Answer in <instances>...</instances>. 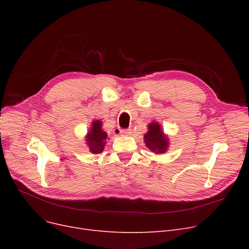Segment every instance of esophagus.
<instances>
[{
    "instance_id": "34e87169",
    "label": "esophagus",
    "mask_w": 249,
    "mask_h": 249,
    "mask_svg": "<svg viewBox=\"0 0 249 249\" xmlns=\"http://www.w3.org/2000/svg\"><path fill=\"white\" fill-rule=\"evenodd\" d=\"M120 134L121 135H129L130 133H131V130L130 129H120Z\"/></svg>"
}]
</instances>
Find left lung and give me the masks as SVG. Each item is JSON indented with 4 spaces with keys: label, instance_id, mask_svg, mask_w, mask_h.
I'll use <instances>...</instances> for the list:
<instances>
[{
    "label": "left lung",
    "instance_id": "obj_1",
    "mask_svg": "<svg viewBox=\"0 0 249 249\" xmlns=\"http://www.w3.org/2000/svg\"><path fill=\"white\" fill-rule=\"evenodd\" d=\"M148 129V132L144 135L146 146L154 153H163L167 149L168 140L163 135L160 124L150 123Z\"/></svg>",
    "mask_w": 249,
    "mask_h": 249
}]
</instances>
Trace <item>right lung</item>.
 I'll return each instance as SVG.
<instances>
[{
	"mask_svg": "<svg viewBox=\"0 0 249 249\" xmlns=\"http://www.w3.org/2000/svg\"><path fill=\"white\" fill-rule=\"evenodd\" d=\"M107 133L102 129V122L96 120L93 122V126L89 130V133L87 137V144L89 147L91 153H100L104 150V146L106 144Z\"/></svg>",
	"mask_w": 249,
	"mask_h": 249,
	"instance_id": "1",
	"label": "right lung"
}]
</instances>
